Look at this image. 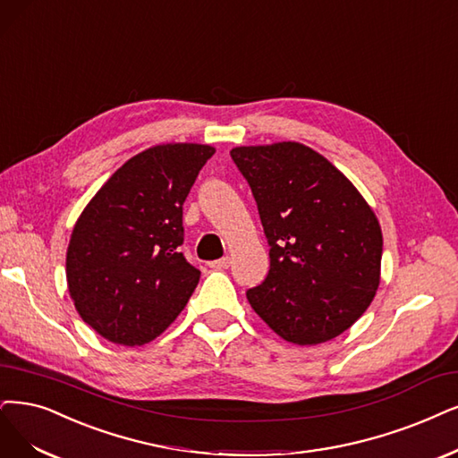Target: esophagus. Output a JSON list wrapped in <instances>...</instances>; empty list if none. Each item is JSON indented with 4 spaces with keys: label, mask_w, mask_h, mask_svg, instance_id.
I'll return each instance as SVG.
<instances>
[{
    "label": "esophagus",
    "mask_w": 458,
    "mask_h": 458,
    "mask_svg": "<svg viewBox=\"0 0 458 458\" xmlns=\"http://www.w3.org/2000/svg\"><path fill=\"white\" fill-rule=\"evenodd\" d=\"M230 264H232V262H230V259H228V257L209 262V266H211L213 269H226V267H230Z\"/></svg>",
    "instance_id": "obj_1"
}]
</instances>
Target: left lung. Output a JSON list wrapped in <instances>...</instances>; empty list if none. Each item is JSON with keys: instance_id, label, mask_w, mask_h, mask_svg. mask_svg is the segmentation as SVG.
Here are the masks:
<instances>
[{"instance_id": "obj_1", "label": "left lung", "mask_w": 458, "mask_h": 458, "mask_svg": "<svg viewBox=\"0 0 458 458\" xmlns=\"http://www.w3.org/2000/svg\"><path fill=\"white\" fill-rule=\"evenodd\" d=\"M230 155L269 243L267 277L247 291L250 308L296 345L340 335L379 286L383 233L374 209L340 169L301 143L235 147Z\"/></svg>"}]
</instances>
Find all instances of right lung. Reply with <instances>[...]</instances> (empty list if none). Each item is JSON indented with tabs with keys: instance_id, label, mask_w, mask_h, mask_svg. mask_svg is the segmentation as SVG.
I'll list each match as a JSON object with an SVG mask.
<instances>
[{
	"instance_id": "right-lung-1",
	"label": "right lung",
	"mask_w": 458,
	"mask_h": 458,
	"mask_svg": "<svg viewBox=\"0 0 458 458\" xmlns=\"http://www.w3.org/2000/svg\"><path fill=\"white\" fill-rule=\"evenodd\" d=\"M215 148L165 143L131 157L82 209L65 255L81 318L118 345L158 337L184 310L199 269L179 252L182 203Z\"/></svg>"
}]
</instances>
